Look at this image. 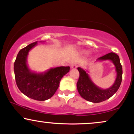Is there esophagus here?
Returning <instances> with one entry per match:
<instances>
[{"instance_id": "esophagus-1", "label": "esophagus", "mask_w": 134, "mask_h": 134, "mask_svg": "<svg viewBox=\"0 0 134 134\" xmlns=\"http://www.w3.org/2000/svg\"><path fill=\"white\" fill-rule=\"evenodd\" d=\"M77 64L76 62H75V63H73V64H72L71 65V67L72 68H73V69H76V68H77Z\"/></svg>"}]
</instances>
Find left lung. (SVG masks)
Listing matches in <instances>:
<instances>
[{
  "label": "left lung",
  "mask_w": 134,
  "mask_h": 134,
  "mask_svg": "<svg viewBox=\"0 0 134 134\" xmlns=\"http://www.w3.org/2000/svg\"><path fill=\"white\" fill-rule=\"evenodd\" d=\"M98 60H111L116 67L117 76L114 84L111 87L107 90H101L93 84L86 72L78 67L77 69L79 72V77L77 82L78 92L84 99L93 103H100L111 98L118 91L122 81V67L117 54L111 52L100 57Z\"/></svg>",
  "instance_id": "left-lung-1"
}]
</instances>
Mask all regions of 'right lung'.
Wrapping results in <instances>:
<instances>
[{
    "mask_svg": "<svg viewBox=\"0 0 134 134\" xmlns=\"http://www.w3.org/2000/svg\"><path fill=\"white\" fill-rule=\"evenodd\" d=\"M36 44L35 41L20 50L14 64V71L17 86L24 94L35 100L44 101L54 94L70 67H56L41 74L31 72L26 65L27 55Z\"/></svg>",
    "mask_w": 134,
    "mask_h": 134,
    "instance_id": "1",
    "label": "right lung"
}]
</instances>
